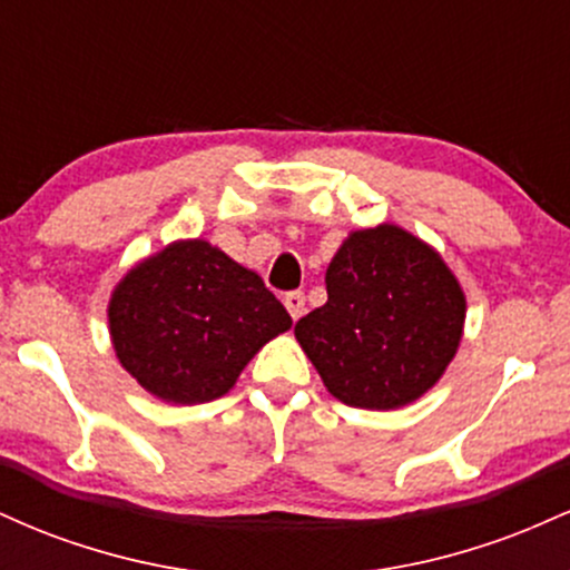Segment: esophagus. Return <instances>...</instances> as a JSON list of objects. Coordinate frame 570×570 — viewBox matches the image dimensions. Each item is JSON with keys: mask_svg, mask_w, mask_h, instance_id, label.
Instances as JSON below:
<instances>
[{"mask_svg": "<svg viewBox=\"0 0 570 570\" xmlns=\"http://www.w3.org/2000/svg\"><path fill=\"white\" fill-rule=\"evenodd\" d=\"M284 305H286V311H289V316L297 322V318L305 313V294L303 292L284 294Z\"/></svg>", "mask_w": 570, "mask_h": 570, "instance_id": "1", "label": "esophagus"}]
</instances>
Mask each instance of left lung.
Instances as JSON below:
<instances>
[{
	"label": "left lung",
	"instance_id": "obj_1",
	"mask_svg": "<svg viewBox=\"0 0 570 570\" xmlns=\"http://www.w3.org/2000/svg\"><path fill=\"white\" fill-rule=\"evenodd\" d=\"M466 297L444 259L396 225L353 230L326 267V303L294 326L332 396L396 410L453 362Z\"/></svg>",
	"mask_w": 570,
	"mask_h": 570
}]
</instances>
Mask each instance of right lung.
Wrapping results in <instances>:
<instances>
[{
  "instance_id": "1",
  "label": "right lung",
  "mask_w": 570,
  "mask_h": 570,
  "mask_svg": "<svg viewBox=\"0 0 570 570\" xmlns=\"http://www.w3.org/2000/svg\"><path fill=\"white\" fill-rule=\"evenodd\" d=\"M107 316L122 367L171 404L225 396L254 353L292 326L257 273L200 238L130 267Z\"/></svg>"
}]
</instances>
